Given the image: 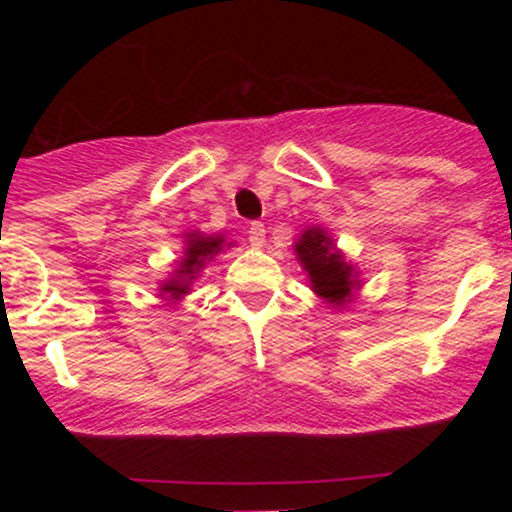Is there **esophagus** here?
<instances>
[{
    "instance_id": "obj_1",
    "label": "esophagus",
    "mask_w": 512,
    "mask_h": 512,
    "mask_svg": "<svg viewBox=\"0 0 512 512\" xmlns=\"http://www.w3.org/2000/svg\"><path fill=\"white\" fill-rule=\"evenodd\" d=\"M264 223H260V221H255L250 226V231H248V240H250V245L252 248H262L264 245Z\"/></svg>"
}]
</instances>
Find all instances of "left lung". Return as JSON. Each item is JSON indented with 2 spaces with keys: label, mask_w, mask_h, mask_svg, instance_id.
<instances>
[{
  "label": "left lung",
  "mask_w": 512,
  "mask_h": 512,
  "mask_svg": "<svg viewBox=\"0 0 512 512\" xmlns=\"http://www.w3.org/2000/svg\"><path fill=\"white\" fill-rule=\"evenodd\" d=\"M298 262L308 272L310 286L320 298L342 308L351 301L354 289H358L354 264L344 260V255L334 248L332 238L322 228H308L298 243L293 245Z\"/></svg>",
  "instance_id": "obj_1"
}]
</instances>
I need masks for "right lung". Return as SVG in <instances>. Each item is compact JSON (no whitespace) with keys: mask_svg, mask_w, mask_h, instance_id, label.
<instances>
[{"mask_svg":"<svg viewBox=\"0 0 512 512\" xmlns=\"http://www.w3.org/2000/svg\"><path fill=\"white\" fill-rule=\"evenodd\" d=\"M185 245V255H182L173 279L163 281L158 289L166 301H180L182 296L190 293V284L197 279L199 269L223 250V236H204V233L192 231L185 236Z\"/></svg>","mask_w":512,"mask_h":512,"instance_id":"right-lung-1","label":"right lung"}]
</instances>
